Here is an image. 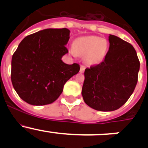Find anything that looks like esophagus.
<instances>
[{
    "label": "esophagus",
    "instance_id": "1",
    "mask_svg": "<svg viewBox=\"0 0 148 148\" xmlns=\"http://www.w3.org/2000/svg\"><path fill=\"white\" fill-rule=\"evenodd\" d=\"M84 70H85V66H84L82 65L81 68H80V72L83 73L84 71Z\"/></svg>",
    "mask_w": 148,
    "mask_h": 148
}]
</instances>
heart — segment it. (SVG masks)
Returning a JSON list of instances; mask_svg holds the SVG:
<instances>
[{"label":"heart","mask_w":148,"mask_h":148,"mask_svg":"<svg viewBox=\"0 0 148 148\" xmlns=\"http://www.w3.org/2000/svg\"><path fill=\"white\" fill-rule=\"evenodd\" d=\"M107 42L99 36L82 37L77 38L74 44V48L70 49L73 55L76 53L86 56L85 60L89 64L99 63L104 58L107 50Z\"/></svg>","instance_id":"obj_1"}]
</instances>
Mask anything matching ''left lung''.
<instances>
[{"instance_id":"left-lung-1","label":"left lung","mask_w":148,"mask_h":148,"mask_svg":"<svg viewBox=\"0 0 148 148\" xmlns=\"http://www.w3.org/2000/svg\"><path fill=\"white\" fill-rule=\"evenodd\" d=\"M104 61L84 71V102L98 111H114L126 103L138 80L140 61L130 43L114 35Z\"/></svg>"}]
</instances>
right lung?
<instances>
[{"label": "right lung", "instance_id": "add662e5", "mask_svg": "<svg viewBox=\"0 0 148 148\" xmlns=\"http://www.w3.org/2000/svg\"><path fill=\"white\" fill-rule=\"evenodd\" d=\"M67 28H47L25 37L12 56L11 82L18 96L32 105L51 104L64 85L79 71L77 63L66 64Z\"/></svg>", "mask_w": 148, "mask_h": 148}]
</instances>
